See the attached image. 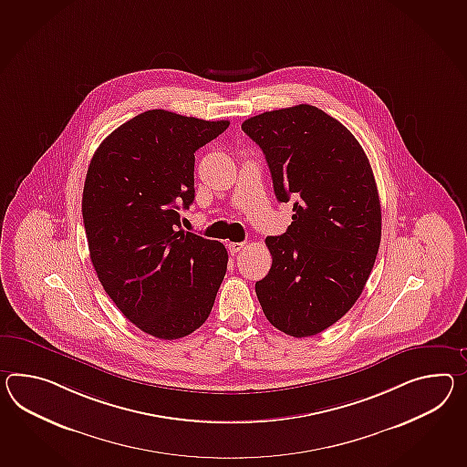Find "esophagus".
I'll use <instances>...</instances> for the list:
<instances>
[{
	"label": "esophagus",
	"instance_id": "esophagus-1",
	"mask_svg": "<svg viewBox=\"0 0 467 467\" xmlns=\"http://www.w3.org/2000/svg\"><path fill=\"white\" fill-rule=\"evenodd\" d=\"M243 248H244V243H229L228 244V250L231 254H236Z\"/></svg>",
	"mask_w": 467,
	"mask_h": 467
}]
</instances>
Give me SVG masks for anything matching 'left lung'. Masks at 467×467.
Masks as SVG:
<instances>
[{"label": "left lung", "instance_id": "left-lung-1", "mask_svg": "<svg viewBox=\"0 0 467 467\" xmlns=\"http://www.w3.org/2000/svg\"><path fill=\"white\" fill-rule=\"evenodd\" d=\"M292 224L268 236L272 268L254 290L270 324L294 337L330 327L353 307L375 265L381 205L375 175L353 133L310 104L248 118Z\"/></svg>", "mask_w": 467, "mask_h": 467}]
</instances>
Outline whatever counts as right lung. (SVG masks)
<instances>
[{
  "instance_id": "obj_1",
  "label": "right lung",
  "mask_w": 467,
  "mask_h": 467,
  "mask_svg": "<svg viewBox=\"0 0 467 467\" xmlns=\"http://www.w3.org/2000/svg\"><path fill=\"white\" fill-rule=\"evenodd\" d=\"M229 121L150 109L116 128L92 157L82 219L92 266L128 320L153 337L189 336L209 317L228 268L223 243L185 233L193 153Z\"/></svg>"
}]
</instances>
